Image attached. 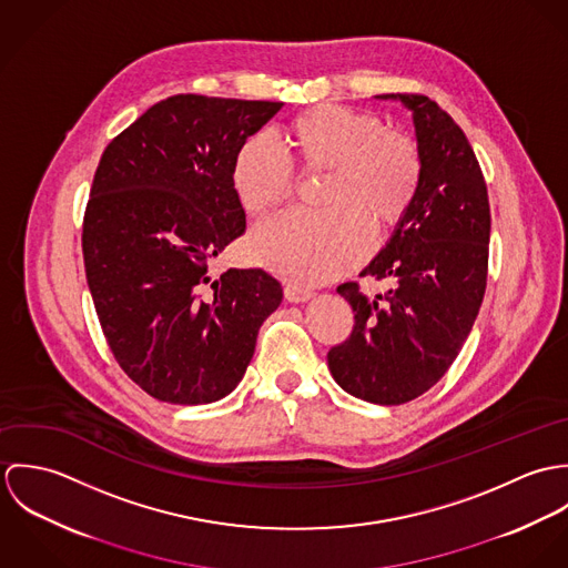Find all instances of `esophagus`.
Instances as JSON below:
<instances>
[{"mask_svg":"<svg viewBox=\"0 0 568 568\" xmlns=\"http://www.w3.org/2000/svg\"><path fill=\"white\" fill-rule=\"evenodd\" d=\"M315 293L311 291V288H304V286H297V284H286L284 286V297L288 300V302H295V304H300V302H306V300H311Z\"/></svg>","mask_w":568,"mask_h":568,"instance_id":"34e87169","label":"esophagus"}]
</instances>
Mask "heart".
<instances>
[{"label": "heart", "mask_w": 568, "mask_h": 568, "mask_svg": "<svg viewBox=\"0 0 568 568\" xmlns=\"http://www.w3.org/2000/svg\"><path fill=\"white\" fill-rule=\"evenodd\" d=\"M286 155L266 138L244 140L232 160V187L253 219L273 214L295 192L293 163L325 172L317 190L324 212H293L260 225L251 253L300 284L332 280L367 251L369 230L383 236L403 223L422 183L417 144L345 104H315L284 129Z\"/></svg>", "instance_id": "1"}]
</instances>
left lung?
<instances>
[{"instance_id":"left-lung-1","label":"left lung","mask_w":568,"mask_h":568,"mask_svg":"<svg viewBox=\"0 0 568 568\" xmlns=\"http://www.w3.org/2000/svg\"><path fill=\"white\" fill-rule=\"evenodd\" d=\"M413 111L422 183L392 241L361 277L392 280L376 300L358 282L336 288L354 311L349 336L327 352L332 378L374 405H405L453 365L487 284L489 201L475 151L428 95L383 93Z\"/></svg>"}]
</instances>
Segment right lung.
<instances>
[{"mask_svg": "<svg viewBox=\"0 0 568 568\" xmlns=\"http://www.w3.org/2000/svg\"><path fill=\"white\" fill-rule=\"evenodd\" d=\"M282 102L170 95L109 142L84 219L87 284L124 374L170 405L236 389L257 329L282 302L264 268L212 277L246 230L232 160Z\"/></svg>", "mask_w": 568, "mask_h": 568, "instance_id": "obj_1", "label": "right lung"}]
</instances>
